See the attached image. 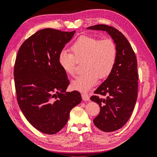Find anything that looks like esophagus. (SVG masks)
Instances as JSON below:
<instances>
[{"mask_svg":"<svg viewBox=\"0 0 157 157\" xmlns=\"http://www.w3.org/2000/svg\"><path fill=\"white\" fill-rule=\"evenodd\" d=\"M82 97L83 100H85V101H88L90 99L89 95L87 93H83V94H82Z\"/></svg>","mask_w":157,"mask_h":157,"instance_id":"esophagus-1","label":"esophagus"}]
</instances>
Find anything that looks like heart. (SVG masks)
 <instances>
[{
  "label": "heart",
  "mask_w": 157,
  "mask_h": 157,
  "mask_svg": "<svg viewBox=\"0 0 157 157\" xmlns=\"http://www.w3.org/2000/svg\"><path fill=\"white\" fill-rule=\"evenodd\" d=\"M72 53L63 50L58 62L66 73L75 76L77 62L84 60V71L71 83L73 89L88 91L97 84L98 78L104 79L113 70L117 59V46L112 39L82 36L71 46Z\"/></svg>",
  "instance_id": "1"
}]
</instances>
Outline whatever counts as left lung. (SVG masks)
Instances as JSON below:
<instances>
[{"label":"left lung","instance_id":"8db88e82","mask_svg":"<svg viewBox=\"0 0 157 157\" xmlns=\"http://www.w3.org/2000/svg\"><path fill=\"white\" fill-rule=\"evenodd\" d=\"M87 29L106 31L117 46L113 70L90 98L100 107V114L94 120L95 125L102 132H114L128 121L136 104L139 84L136 57L126 37L116 28L100 24Z\"/></svg>","mask_w":157,"mask_h":157}]
</instances>
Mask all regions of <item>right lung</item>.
<instances>
[{"instance_id": "right-lung-1", "label": "right lung", "mask_w": 157, "mask_h": 157, "mask_svg": "<svg viewBox=\"0 0 157 157\" xmlns=\"http://www.w3.org/2000/svg\"><path fill=\"white\" fill-rule=\"evenodd\" d=\"M75 33L42 29L23 42L16 58L18 106L29 123L44 134L59 132L71 110L82 101L78 91H66L69 80L58 62L59 54Z\"/></svg>"}]
</instances>
